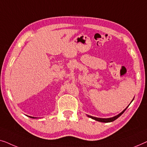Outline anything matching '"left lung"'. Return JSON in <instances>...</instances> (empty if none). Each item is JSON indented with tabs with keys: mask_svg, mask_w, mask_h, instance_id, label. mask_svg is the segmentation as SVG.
Wrapping results in <instances>:
<instances>
[{
	"mask_svg": "<svg viewBox=\"0 0 147 147\" xmlns=\"http://www.w3.org/2000/svg\"><path fill=\"white\" fill-rule=\"evenodd\" d=\"M127 108H128V107L123 111V112H121L120 114H119L118 115L115 116V117H112V118H109V119H101V118H96V117H92V116H89V115H88V117L91 118V119H94V120H96V121H99V122H102V123H110V122H113V121H115L116 119H117L118 118L120 117V116H121L122 114H123V113L125 112V111H126V109H127Z\"/></svg>",
	"mask_w": 147,
	"mask_h": 147,
	"instance_id": "left-lung-1",
	"label": "left lung"
}]
</instances>
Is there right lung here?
Returning <instances> with one entry per match:
<instances>
[{"label": "right lung", "instance_id": "add662e5", "mask_svg": "<svg viewBox=\"0 0 147 147\" xmlns=\"http://www.w3.org/2000/svg\"><path fill=\"white\" fill-rule=\"evenodd\" d=\"M31 118H34V117H31Z\"/></svg>", "mask_w": 147, "mask_h": 147}]
</instances>
